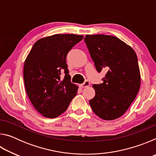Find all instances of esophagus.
Wrapping results in <instances>:
<instances>
[{
    "label": "esophagus",
    "instance_id": "esophagus-1",
    "mask_svg": "<svg viewBox=\"0 0 156 156\" xmlns=\"http://www.w3.org/2000/svg\"><path fill=\"white\" fill-rule=\"evenodd\" d=\"M89 85H90V83H89V81L85 80L84 83L80 84V87L82 88H84V87H89Z\"/></svg>",
    "mask_w": 156,
    "mask_h": 156
}]
</instances>
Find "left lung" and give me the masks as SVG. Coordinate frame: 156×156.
I'll return each instance as SVG.
<instances>
[{
    "label": "left lung",
    "mask_w": 156,
    "mask_h": 156,
    "mask_svg": "<svg viewBox=\"0 0 156 156\" xmlns=\"http://www.w3.org/2000/svg\"><path fill=\"white\" fill-rule=\"evenodd\" d=\"M84 42L98 72L107 70L103 83L93 84L96 95L89 104L102 119H117L135 100L140 86L136 52L117 37L109 35H87Z\"/></svg>",
    "instance_id": "1"
}]
</instances>
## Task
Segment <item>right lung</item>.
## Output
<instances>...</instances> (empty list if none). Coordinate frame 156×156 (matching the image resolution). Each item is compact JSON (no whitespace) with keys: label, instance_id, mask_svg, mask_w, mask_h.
<instances>
[{"label":"right lung","instance_id":"add662e5","mask_svg":"<svg viewBox=\"0 0 156 156\" xmlns=\"http://www.w3.org/2000/svg\"><path fill=\"white\" fill-rule=\"evenodd\" d=\"M83 36L55 34L39 39L24 64L25 90L34 108L45 118L64 113L76 96L78 86L71 83L66 57ZM62 73L64 78H61Z\"/></svg>","mask_w":156,"mask_h":156}]
</instances>
